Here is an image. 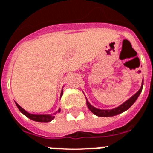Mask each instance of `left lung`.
I'll return each instance as SVG.
<instances>
[{
    "label": "left lung",
    "mask_w": 153,
    "mask_h": 153,
    "mask_svg": "<svg viewBox=\"0 0 153 153\" xmlns=\"http://www.w3.org/2000/svg\"><path fill=\"white\" fill-rule=\"evenodd\" d=\"M143 85H144V82L142 81L141 87H140V88L139 91H138L137 93H135L132 97H130L129 99L128 100H126L125 103H123L122 105H120V106H118V107L115 108H112V109H98L97 108L93 107V105H91L88 100H86V104H87V106L88 108V109L93 112V114L97 115L98 117H113V116H116V115L120 114V113H122L123 112H125V111L128 109V108L134 104L135 101L137 100V99L140 96V93H141L142 88H143Z\"/></svg>",
    "instance_id": "left-lung-1"
}]
</instances>
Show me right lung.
Wrapping results in <instances>:
<instances>
[{
  "label": "right lung",
  "instance_id": "obj_1",
  "mask_svg": "<svg viewBox=\"0 0 153 153\" xmlns=\"http://www.w3.org/2000/svg\"><path fill=\"white\" fill-rule=\"evenodd\" d=\"M62 94H63V91H61V93H60V97L62 96ZM16 106H17V108H18V109L21 111V113H23L25 116H26V117H28V118H29V119L33 120H34V121H37V122H49L51 121V120H53V119H54V115L56 114V113H53V114H49V115H37V114H31V113H29V112H26L25 110L24 109V108H22L20 106V105L17 104V103H16ZM60 109L59 108V110H58L57 112H60Z\"/></svg>",
  "mask_w": 153,
  "mask_h": 153
}]
</instances>
